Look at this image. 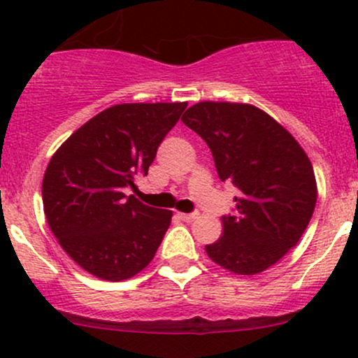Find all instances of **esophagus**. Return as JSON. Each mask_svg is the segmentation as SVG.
<instances>
[{
    "label": "esophagus",
    "instance_id": "34e87169",
    "mask_svg": "<svg viewBox=\"0 0 358 358\" xmlns=\"http://www.w3.org/2000/svg\"><path fill=\"white\" fill-rule=\"evenodd\" d=\"M178 217L182 221H185V223H192V221H195L199 217L197 213H190V214H185V213H178Z\"/></svg>",
    "mask_w": 358,
    "mask_h": 358
}]
</instances>
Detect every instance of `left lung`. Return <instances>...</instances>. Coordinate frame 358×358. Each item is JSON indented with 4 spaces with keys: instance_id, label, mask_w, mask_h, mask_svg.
<instances>
[{
    "instance_id": "left-lung-1",
    "label": "left lung",
    "mask_w": 358,
    "mask_h": 358,
    "mask_svg": "<svg viewBox=\"0 0 358 358\" xmlns=\"http://www.w3.org/2000/svg\"><path fill=\"white\" fill-rule=\"evenodd\" d=\"M213 152L221 182L238 189L223 236L206 245L229 273L252 276L276 264L306 231L317 183L306 150L268 113L243 103L202 101L182 116Z\"/></svg>"
}]
</instances>
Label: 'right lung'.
<instances>
[{"label": "right lung", "mask_w": 358, "mask_h": 358, "mask_svg": "<svg viewBox=\"0 0 358 358\" xmlns=\"http://www.w3.org/2000/svg\"><path fill=\"white\" fill-rule=\"evenodd\" d=\"M187 103H129L101 111L52 154L43 204L52 235L87 273L123 281L156 255L173 213L125 189L148 175L157 148Z\"/></svg>", "instance_id": "right-lung-1"}]
</instances>
